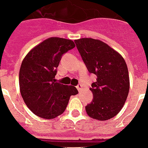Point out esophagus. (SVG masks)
Segmentation results:
<instances>
[{"label": "esophagus", "instance_id": "34e87169", "mask_svg": "<svg viewBox=\"0 0 148 148\" xmlns=\"http://www.w3.org/2000/svg\"><path fill=\"white\" fill-rule=\"evenodd\" d=\"M82 87H83V85H82L81 83H80V84H78V85H77V89L80 92V91L82 90Z\"/></svg>", "mask_w": 148, "mask_h": 148}]
</instances>
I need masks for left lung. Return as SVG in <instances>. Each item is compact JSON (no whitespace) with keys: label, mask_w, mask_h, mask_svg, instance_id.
<instances>
[{"label":"left lung","mask_w":148,"mask_h":148,"mask_svg":"<svg viewBox=\"0 0 148 148\" xmlns=\"http://www.w3.org/2000/svg\"><path fill=\"white\" fill-rule=\"evenodd\" d=\"M74 42L88 71L97 77L90 88L93 99L85 110L92 119L100 121L111 119L124 106L130 91L125 61L101 40L81 38Z\"/></svg>","instance_id":"left-lung-1"}]
</instances>
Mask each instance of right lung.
Wrapping results in <instances>:
<instances>
[{"instance_id": "add662e5", "label": "right lung", "mask_w": 148, "mask_h": 148, "mask_svg": "<svg viewBox=\"0 0 148 148\" xmlns=\"http://www.w3.org/2000/svg\"><path fill=\"white\" fill-rule=\"evenodd\" d=\"M75 47L74 41L49 38L29 51L19 70L22 97L36 115L52 119L64 112L71 96L78 93L71 85L56 82L62 56Z\"/></svg>"}]
</instances>
